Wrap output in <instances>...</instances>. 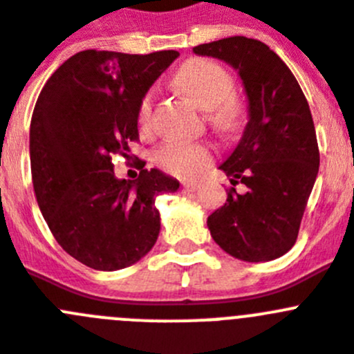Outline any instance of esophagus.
<instances>
[{"label":"esophagus","mask_w":354,"mask_h":354,"mask_svg":"<svg viewBox=\"0 0 354 354\" xmlns=\"http://www.w3.org/2000/svg\"><path fill=\"white\" fill-rule=\"evenodd\" d=\"M183 189H187V190H197L199 189V183H197V181H183Z\"/></svg>","instance_id":"esophagus-1"}]
</instances>
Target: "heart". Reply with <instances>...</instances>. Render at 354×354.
Here are the masks:
<instances>
[{
  "instance_id": "heart-1",
  "label": "heart",
  "mask_w": 354,
  "mask_h": 354,
  "mask_svg": "<svg viewBox=\"0 0 354 354\" xmlns=\"http://www.w3.org/2000/svg\"><path fill=\"white\" fill-rule=\"evenodd\" d=\"M174 84L197 107L208 111V120L221 132H234L243 122V104L232 93V77L224 66L209 59L194 58L185 62L174 74ZM153 93L141 98L138 123L141 130L149 129ZM155 162L162 169L180 178H196L212 162V149L205 145L167 141L157 149Z\"/></svg>"
}]
</instances>
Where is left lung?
I'll return each mask as SVG.
<instances>
[{"label":"left lung","instance_id":"8db88e82","mask_svg":"<svg viewBox=\"0 0 354 354\" xmlns=\"http://www.w3.org/2000/svg\"><path fill=\"white\" fill-rule=\"evenodd\" d=\"M236 70L248 100V122L218 165L247 192H227L208 216L215 243L248 263L272 261L295 245L319 171V148L308 102L291 70L266 44L229 37L194 47Z\"/></svg>","mask_w":354,"mask_h":354}]
</instances>
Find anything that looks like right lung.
<instances>
[{"label":"right lung","instance_id":"1","mask_svg":"<svg viewBox=\"0 0 354 354\" xmlns=\"http://www.w3.org/2000/svg\"><path fill=\"white\" fill-rule=\"evenodd\" d=\"M178 56L81 50L38 95L30 127L38 208L63 250L90 268L114 272L145 257L160 232L155 199L180 189L145 160L133 181L118 180L113 165L139 139L141 98Z\"/></svg>","mask_w":354,"mask_h":354}]
</instances>
